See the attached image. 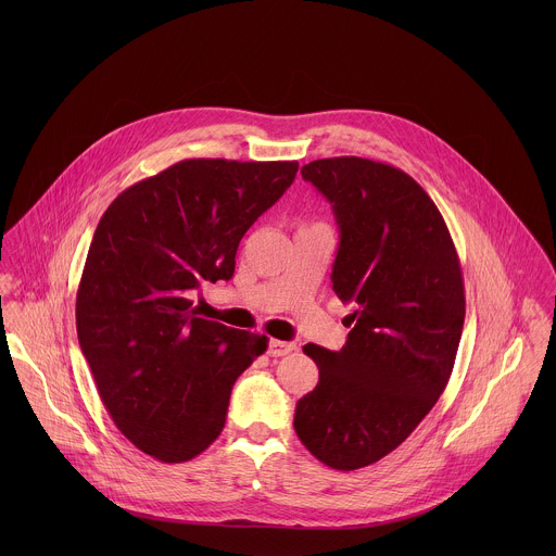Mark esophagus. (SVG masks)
Listing matches in <instances>:
<instances>
[{"label": "esophagus", "instance_id": "esophagus-1", "mask_svg": "<svg viewBox=\"0 0 556 556\" xmlns=\"http://www.w3.org/2000/svg\"><path fill=\"white\" fill-rule=\"evenodd\" d=\"M291 351H295V344H293V342H285V340H276V338L269 340L267 353H269L271 357H282V355H289Z\"/></svg>", "mask_w": 556, "mask_h": 556}]
</instances>
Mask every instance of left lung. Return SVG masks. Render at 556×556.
<instances>
[{"label":"left lung","mask_w":556,"mask_h":556,"mask_svg":"<svg viewBox=\"0 0 556 556\" xmlns=\"http://www.w3.org/2000/svg\"><path fill=\"white\" fill-rule=\"evenodd\" d=\"M302 177L331 203V282L353 315L340 351L304 346L318 383L293 426L323 465L355 471L394 452L443 394L465 325L463 269L441 212L404 170L340 156Z\"/></svg>","instance_id":"8db88e82"}]
</instances>
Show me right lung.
Returning <instances> with one entry per match:
<instances>
[{
  "label": "right lung",
  "instance_id": "1",
  "mask_svg": "<svg viewBox=\"0 0 556 556\" xmlns=\"http://www.w3.org/2000/svg\"><path fill=\"white\" fill-rule=\"evenodd\" d=\"M300 164L181 160L126 188L102 214L79 291L77 333L122 434L186 463L223 432L239 375L267 338L197 317L190 293L229 280L243 233Z\"/></svg>",
  "mask_w": 556,
  "mask_h": 556
}]
</instances>
